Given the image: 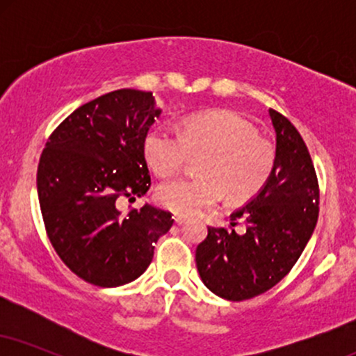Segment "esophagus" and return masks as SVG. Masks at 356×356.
<instances>
[{"label": "esophagus", "instance_id": "esophagus-1", "mask_svg": "<svg viewBox=\"0 0 356 356\" xmlns=\"http://www.w3.org/2000/svg\"><path fill=\"white\" fill-rule=\"evenodd\" d=\"M174 220H175V224H184L187 220V218H186V216L177 214V216H174Z\"/></svg>", "mask_w": 356, "mask_h": 356}]
</instances>
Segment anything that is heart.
Masks as SVG:
<instances>
[{
	"label": "heart",
	"instance_id": "heart-1",
	"mask_svg": "<svg viewBox=\"0 0 356 356\" xmlns=\"http://www.w3.org/2000/svg\"><path fill=\"white\" fill-rule=\"evenodd\" d=\"M191 155H204L202 177H179L159 186L155 197L181 216L197 214L222 201H246L266 184L275 167V150L256 136L249 122L229 110L194 113L182 122L181 134L155 129L145 138V157L161 177L182 169Z\"/></svg>",
	"mask_w": 356,
	"mask_h": 356
}]
</instances>
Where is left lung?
<instances>
[{
  "instance_id": "left-lung-1",
  "label": "left lung",
  "mask_w": 356,
  "mask_h": 356,
  "mask_svg": "<svg viewBox=\"0 0 356 356\" xmlns=\"http://www.w3.org/2000/svg\"><path fill=\"white\" fill-rule=\"evenodd\" d=\"M276 132L275 167L266 186L231 226L209 227L195 249V264L204 284L229 301L263 295L291 271L318 220L320 186L312 155L296 127L269 108ZM245 220L247 231L234 229Z\"/></svg>"
}]
</instances>
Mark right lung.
<instances>
[{"label":"right lung","mask_w":356,"mask_h":356,"mask_svg":"<svg viewBox=\"0 0 356 356\" xmlns=\"http://www.w3.org/2000/svg\"><path fill=\"white\" fill-rule=\"evenodd\" d=\"M161 115L152 92L122 88L81 105L53 130L40 157L36 187L44 229L60 259L90 284L115 288L149 268L172 214L145 204L150 187L145 138Z\"/></svg>","instance_id":"right-lung-1"}]
</instances>
